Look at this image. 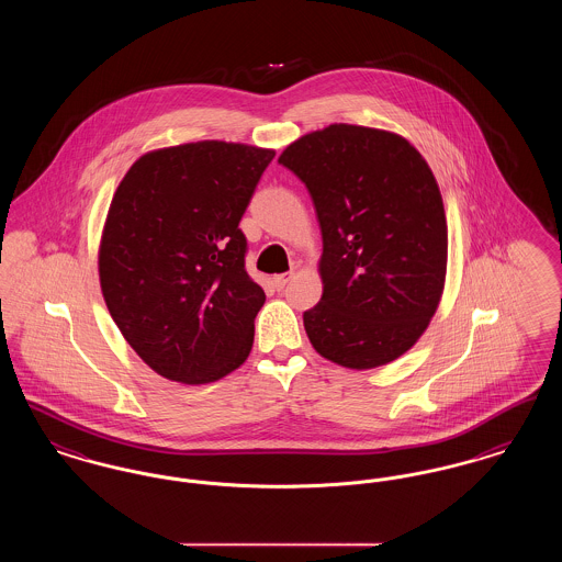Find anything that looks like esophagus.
I'll list each match as a JSON object with an SVG mask.
<instances>
[{
    "instance_id": "esophagus-1",
    "label": "esophagus",
    "mask_w": 562,
    "mask_h": 562,
    "mask_svg": "<svg viewBox=\"0 0 562 562\" xmlns=\"http://www.w3.org/2000/svg\"><path fill=\"white\" fill-rule=\"evenodd\" d=\"M293 278V273H280V276H273V280H271V284H273V289L276 291H282L286 284H289V280Z\"/></svg>"
}]
</instances>
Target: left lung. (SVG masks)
<instances>
[{
	"mask_svg": "<svg viewBox=\"0 0 562 562\" xmlns=\"http://www.w3.org/2000/svg\"><path fill=\"white\" fill-rule=\"evenodd\" d=\"M322 229V299L303 312L316 351L374 369L413 348L438 307L447 218L422 154L398 134L330 124L284 149Z\"/></svg>",
	"mask_w": 562,
	"mask_h": 562,
	"instance_id": "left-lung-1",
	"label": "left lung"
}]
</instances>
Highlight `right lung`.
<instances>
[{
    "label": "right lung",
    "mask_w": 562,
    "mask_h": 562,
    "mask_svg": "<svg viewBox=\"0 0 562 562\" xmlns=\"http://www.w3.org/2000/svg\"><path fill=\"white\" fill-rule=\"evenodd\" d=\"M271 149L200 140L134 161L99 252L109 314L156 373L211 383L248 358L263 289L244 268L241 214Z\"/></svg>",
    "instance_id": "obj_1"
}]
</instances>
